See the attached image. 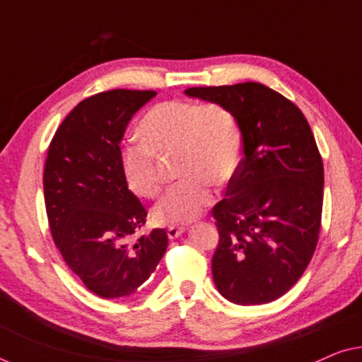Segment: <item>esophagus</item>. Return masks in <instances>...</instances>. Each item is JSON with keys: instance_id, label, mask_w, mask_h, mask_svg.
Returning <instances> with one entry per match:
<instances>
[{"instance_id": "1", "label": "esophagus", "mask_w": 362, "mask_h": 362, "mask_svg": "<svg viewBox=\"0 0 362 362\" xmlns=\"http://www.w3.org/2000/svg\"><path fill=\"white\" fill-rule=\"evenodd\" d=\"M185 230H186V227H182V226H170L168 227V237H170L171 240H175L180 235H182V232Z\"/></svg>"}]
</instances>
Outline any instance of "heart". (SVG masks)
I'll list each match as a JSON object with an SVG mask.
<instances>
[{
    "mask_svg": "<svg viewBox=\"0 0 362 362\" xmlns=\"http://www.w3.org/2000/svg\"><path fill=\"white\" fill-rule=\"evenodd\" d=\"M141 143L122 151L123 176L135 194L156 197L163 189L158 158L177 153V176L186 177L158 202L153 216L160 224L194 221L214 199L212 185L234 180L242 160L237 118L216 102L166 100L148 108L136 128Z\"/></svg>",
    "mask_w": 362,
    "mask_h": 362,
    "instance_id": "b5f03b06",
    "label": "heart"
}]
</instances>
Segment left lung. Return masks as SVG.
<instances>
[{"label": "left lung", "mask_w": 362, "mask_h": 362, "mask_svg": "<svg viewBox=\"0 0 362 362\" xmlns=\"http://www.w3.org/2000/svg\"><path fill=\"white\" fill-rule=\"evenodd\" d=\"M237 118L244 158L226 199L212 209L219 244L212 279L235 305L270 303L308 267L323 211V160L293 102L257 82L191 87Z\"/></svg>", "instance_id": "8db88e82"}]
</instances>
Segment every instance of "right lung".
<instances>
[{
  "label": "right lung",
  "instance_id": "add662e5",
  "mask_svg": "<svg viewBox=\"0 0 362 362\" xmlns=\"http://www.w3.org/2000/svg\"><path fill=\"white\" fill-rule=\"evenodd\" d=\"M155 90L100 92L59 125L44 166V201L54 244L83 285L102 298L135 293L160 264L165 229L135 240L146 209L128 189L120 141Z\"/></svg>",
  "mask_w": 362,
  "mask_h": 362
}]
</instances>
